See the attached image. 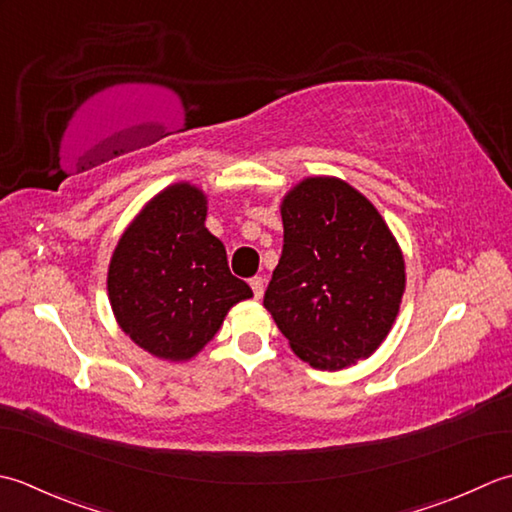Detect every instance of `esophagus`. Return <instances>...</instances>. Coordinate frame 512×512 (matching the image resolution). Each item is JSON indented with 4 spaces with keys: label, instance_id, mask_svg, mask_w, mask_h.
Returning <instances> with one entry per match:
<instances>
[{
    "label": "esophagus",
    "instance_id": "obj_1",
    "mask_svg": "<svg viewBox=\"0 0 512 512\" xmlns=\"http://www.w3.org/2000/svg\"><path fill=\"white\" fill-rule=\"evenodd\" d=\"M249 287L254 289V298H256V300L263 298V294H265V280H263V278H260V276L252 278V280H249Z\"/></svg>",
    "mask_w": 512,
    "mask_h": 512
}]
</instances>
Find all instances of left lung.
<instances>
[{"label": "left lung", "instance_id": "obj_1", "mask_svg": "<svg viewBox=\"0 0 512 512\" xmlns=\"http://www.w3.org/2000/svg\"><path fill=\"white\" fill-rule=\"evenodd\" d=\"M283 256L263 305L291 351L320 371L367 360L402 305V249L367 196L338 176H307L283 196Z\"/></svg>", "mask_w": 512, "mask_h": 512}]
</instances>
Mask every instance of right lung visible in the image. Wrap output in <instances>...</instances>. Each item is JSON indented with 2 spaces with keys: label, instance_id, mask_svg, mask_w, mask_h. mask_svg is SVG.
Here are the masks:
<instances>
[{
  "label": "right lung",
  "instance_id": "1",
  "mask_svg": "<svg viewBox=\"0 0 512 512\" xmlns=\"http://www.w3.org/2000/svg\"><path fill=\"white\" fill-rule=\"evenodd\" d=\"M205 218L201 187L172 183L141 207L110 258L108 298L117 325L159 360L198 356L227 311L254 296L232 276L225 245Z\"/></svg>",
  "mask_w": 512,
  "mask_h": 512
}]
</instances>
